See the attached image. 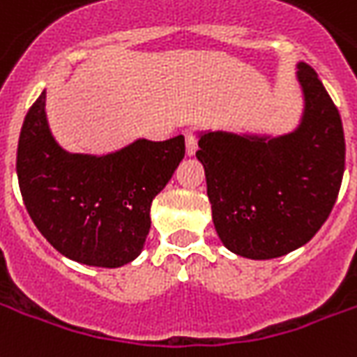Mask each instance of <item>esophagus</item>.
<instances>
[{
	"label": "esophagus",
	"mask_w": 357,
	"mask_h": 357,
	"mask_svg": "<svg viewBox=\"0 0 357 357\" xmlns=\"http://www.w3.org/2000/svg\"><path fill=\"white\" fill-rule=\"evenodd\" d=\"M185 149H187V155L191 157L197 153L199 149V144H197V136H195V132L192 130H187L185 132Z\"/></svg>",
	"instance_id": "1"
}]
</instances>
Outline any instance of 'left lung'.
<instances>
[{
    "label": "left lung",
    "mask_w": 357,
    "mask_h": 357,
    "mask_svg": "<svg viewBox=\"0 0 357 357\" xmlns=\"http://www.w3.org/2000/svg\"><path fill=\"white\" fill-rule=\"evenodd\" d=\"M305 109L284 136L200 132L199 158L219 240L248 259L305 245L326 223L344 174L339 109L318 73L297 64Z\"/></svg>",
    "instance_id": "left-lung-1"
}]
</instances>
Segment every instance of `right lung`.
<instances>
[{"label": "right lung", "instance_id": "obj_1", "mask_svg": "<svg viewBox=\"0 0 357 357\" xmlns=\"http://www.w3.org/2000/svg\"><path fill=\"white\" fill-rule=\"evenodd\" d=\"M183 157V136L136 139L102 157L64 151L49 130L43 91L18 138V185L31 221L54 250L83 265L117 268L144 250L153 199Z\"/></svg>", "mask_w": 357, "mask_h": 357}]
</instances>
